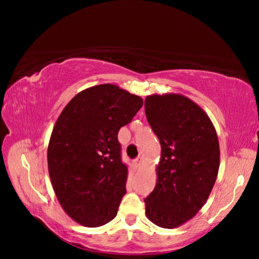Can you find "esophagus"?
Returning <instances> with one entry per match:
<instances>
[{
	"label": "esophagus",
	"mask_w": 259,
	"mask_h": 259,
	"mask_svg": "<svg viewBox=\"0 0 259 259\" xmlns=\"http://www.w3.org/2000/svg\"><path fill=\"white\" fill-rule=\"evenodd\" d=\"M133 163H134V165L136 166V168H138V166L140 165V163H142V156L136 157V159L133 161Z\"/></svg>",
	"instance_id": "esophagus-1"
}]
</instances>
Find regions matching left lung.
Segmentation results:
<instances>
[{
	"label": "left lung",
	"instance_id": "8db88e82",
	"mask_svg": "<svg viewBox=\"0 0 259 259\" xmlns=\"http://www.w3.org/2000/svg\"><path fill=\"white\" fill-rule=\"evenodd\" d=\"M148 123L161 144L157 182L146 216L163 229L181 226L202 208L216 182L219 144L207 114L182 95L148 96Z\"/></svg>",
	"mask_w": 259,
	"mask_h": 259
}]
</instances>
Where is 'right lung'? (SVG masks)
<instances>
[{
  "instance_id": "add662e5",
  "label": "right lung",
  "mask_w": 259,
  "mask_h": 259,
  "mask_svg": "<svg viewBox=\"0 0 259 259\" xmlns=\"http://www.w3.org/2000/svg\"><path fill=\"white\" fill-rule=\"evenodd\" d=\"M142 106L139 96L100 84L77 94L57 120L48 168L61 207L78 224L98 227L116 216L128 175L117 134Z\"/></svg>"
}]
</instances>
